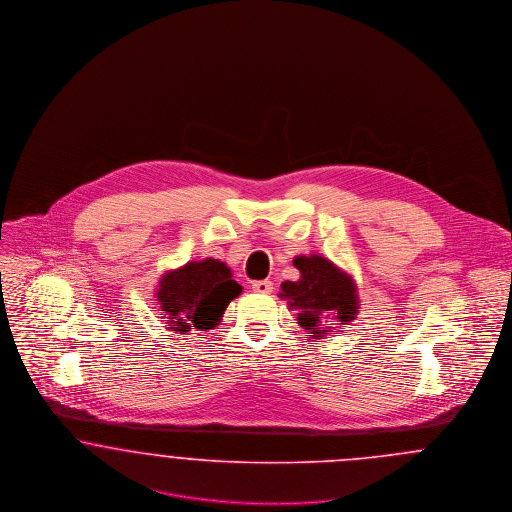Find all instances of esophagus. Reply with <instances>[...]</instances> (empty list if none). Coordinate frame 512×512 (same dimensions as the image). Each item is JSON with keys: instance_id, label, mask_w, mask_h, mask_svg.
<instances>
[{"instance_id": "1", "label": "esophagus", "mask_w": 512, "mask_h": 512, "mask_svg": "<svg viewBox=\"0 0 512 512\" xmlns=\"http://www.w3.org/2000/svg\"><path fill=\"white\" fill-rule=\"evenodd\" d=\"M253 292L257 293H270L272 292V282L270 280H257L251 284Z\"/></svg>"}]
</instances>
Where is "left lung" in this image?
<instances>
[{"label": "left lung", "mask_w": 512, "mask_h": 512, "mask_svg": "<svg viewBox=\"0 0 512 512\" xmlns=\"http://www.w3.org/2000/svg\"><path fill=\"white\" fill-rule=\"evenodd\" d=\"M293 267L301 272L297 282L282 284V299L297 313V324L320 340L330 332V322L349 324L359 313V295L353 278L320 255H297Z\"/></svg>", "instance_id": "obj_1"}]
</instances>
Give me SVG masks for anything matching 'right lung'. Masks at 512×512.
<instances>
[{
	"label": "right lung",
	"instance_id": "obj_1",
	"mask_svg": "<svg viewBox=\"0 0 512 512\" xmlns=\"http://www.w3.org/2000/svg\"><path fill=\"white\" fill-rule=\"evenodd\" d=\"M240 293L242 286L232 280L230 268L209 257L165 272L157 288V303L169 318L167 326L172 332H209Z\"/></svg>",
	"mask_w": 512,
	"mask_h": 512
}]
</instances>
